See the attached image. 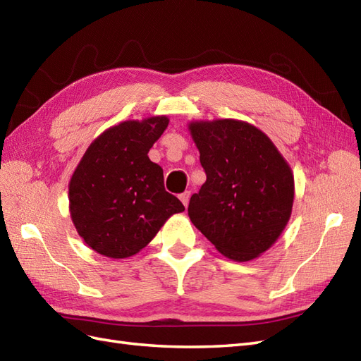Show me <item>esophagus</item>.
I'll return each instance as SVG.
<instances>
[{
    "label": "esophagus",
    "instance_id": "esophagus-1",
    "mask_svg": "<svg viewBox=\"0 0 361 361\" xmlns=\"http://www.w3.org/2000/svg\"><path fill=\"white\" fill-rule=\"evenodd\" d=\"M180 200H181V202L184 204V207H188V206H189V200H190V192L188 190V192L181 193V195H180Z\"/></svg>",
    "mask_w": 361,
    "mask_h": 361
}]
</instances>
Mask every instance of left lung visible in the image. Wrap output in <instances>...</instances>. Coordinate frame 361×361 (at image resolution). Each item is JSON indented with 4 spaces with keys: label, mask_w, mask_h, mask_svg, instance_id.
I'll return each instance as SVG.
<instances>
[{
    "label": "left lung",
    "mask_w": 361,
    "mask_h": 361,
    "mask_svg": "<svg viewBox=\"0 0 361 361\" xmlns=\"http://www.w3.org/2000/svg\"><path fill=\"white\" fill-rule=\"evenodd\" d=\"M188 129L207 175L189 201L190 221L228 259L259 257L291 216L288 161L269 135L244 120H192Z\"/></svg>",
    "instance_id": "left-lung-1"
}]
</instances>
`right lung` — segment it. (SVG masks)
Returning a JSON list of instances; mask_svg holds the SVG:
<instances>
[{"mask_svg":"<svg viewBox=\"0 0 361 361\" xmlns=\"http://www.w3.org/2000/svg\"><path fill=\"white\" fill-rule=\"evenodd\" d=\"M168 125V116L125 120L97 135L82 155L68 183V209L79 236L96 253L134 256L184 210L164 190L161 166L147 157Z\"/></svg>","mask_w":361,"mask_h":361,"instance_id":"right-lung-1","label":"right lung"}]
</instances>
